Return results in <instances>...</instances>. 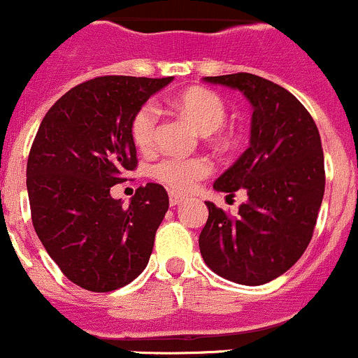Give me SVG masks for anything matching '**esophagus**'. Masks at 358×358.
<instances>
[{
	"instance_id": "esophagus-1",
	"label": "esophagus",
	"mask_w": 358,
	"mask_h": 358,
	"mask_svg": "<svg viewBox=\"0 0 358 358\" xmlns=\"http://www.w3.org/2000/svg\"><path fill=\"white\" fill-rule=\"evenodd\" d=\"M169 201H171V207H176V205L182 203L184 198L179 196V194H176V193H171V196H169Z\"/></svg>"
}]
</instances>
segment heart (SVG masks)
Instances as JSON below:
<instances>
[{
  "mask_svg": "<svg viewBox=\"0 0 358 358\" xmlns=\"http://www.w3.org/2000/svg\"><path fill=\"white\" fill-rule=\"evenodd\" d=\"M178 111L191 125L203 136L217 132L224 123L228 109L222 97L215 92L205 88H191L180 94L174 101ZM160 123V108L155 102H146L136 113L130 125L132 139L136 146L143 151H151L157 141V130ZM212 171L210 162L205 158H180L167 157L162 158L157 165H153L151 174L162 184L171 189L186 191L193 189L196 180L207 178Z\"/></svg>",
  "mask_w": 358,
  "mask_h": 358,
  "instance_id": "1",
  "label": "heart"
}]
</instances>
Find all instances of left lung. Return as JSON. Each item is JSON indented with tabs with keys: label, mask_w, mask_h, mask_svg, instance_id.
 Masks as SVG:
<instances>
[{
	"label": "left lung",
	"mask_w": 358,
	"mask_h": 358,
	"mask_svg": "<svg viewBox=\"0 0 358 358\" xmlns=\"http://www.w3.org/2000/svg\"><path fill=\"white\" fill-rule=\"evenodd\" d=\"M203 81L240 90L252 104L250 146L215 179L214 189L247 201L228 215L212 201L200 233L205 264L242 285H263L284 275L313 236L325 189L320 134L310 113L280 85L250 73Z\"/></svg>",
	"instance_id": "8db88e82"
}]
</instances>
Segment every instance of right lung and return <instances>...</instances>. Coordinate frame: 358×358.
Segmentation results:
<instances>
[{"mask_svg": "<svg viewBox=\"0 0 358 358\" xmlns=\"http://www.w3.org/2000/svg\"><path fill=\"white\" fill-rule=\"evenodd\" d=\"M174 78L99 76L76 85L45 115L27 158L34 231L73 284L109 292L139 277L169 210L148 182L129 207L111 186L137 167L130 125L141 106Z\"/></svg>", "mask_w": 358, "mask_h": 358, "instance_id": "obj_1", "label": "right lung"}]
</instances>
